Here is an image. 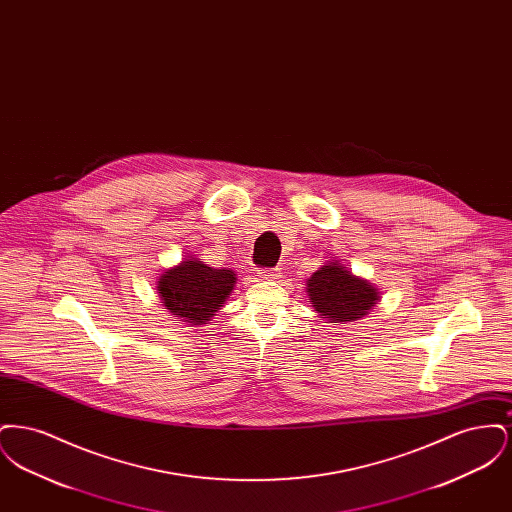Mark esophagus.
I'll use <instances>...</instances> for the list:
<instances>
[{
    "label": "esophagus",
    "instance_id": "1",
    "mask_svg": "<svg viewBox=\"0 0 512 512\" xmlns=\"http://www.w3.org/2000/svg\"><path fill=\"white\" fill-rule=\"evenodd\" d=\"M257 274L261 280H278L282 276L280 268H265V270H259Z\"/></svg>",
    "mask_w": 512,
    "mask_h": 512
}]
</instances>
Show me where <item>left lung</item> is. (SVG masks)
Listing matches in <instances>:
<instances>
[{"instance_id":"obj_1","label":"left lung","mask_w":512,"mask_h":512,"mask_svg":"<svg viewBox=\"0 0 512 512\" xmlns=\"http://www.w3.org/2000/svg\"><path fill=\"white\" fill-rule=\"evenodd\" d=\"M307 293L318 317L328 322H353L376 305L378 290L338 261H328L307 280Z\"/></svg>"}]
</instances>
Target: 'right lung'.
I'll return each mask as SVG.
<instances>
[{
	"label": "right lung",
	"mask_w": 512,
	"mask_h": 512,
	"mask_svg": "<svg viewBox=\"0 0 512 512\" xmlns=\"http://www.w3.org/2000/svg\"><path fill=\"white\" fill-rule=\"evenodd\" d=\"M236 274L230 268H213L190 257L159 276L161 303L172 315L192 326L207 324L224 307L234 290Z\"/></svg>",
	"instance_id": "add662e5"
}]
</instances>
